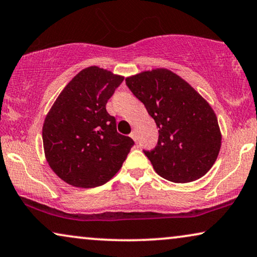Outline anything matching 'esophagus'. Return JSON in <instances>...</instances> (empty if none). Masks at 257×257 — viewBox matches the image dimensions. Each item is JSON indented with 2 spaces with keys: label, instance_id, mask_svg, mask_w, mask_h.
<instances>
[{
  "label": "esophagus",
  "instance_id": "obj_1",
  "mask_svg": "<svg viewBox=\"0 0 257 257\" xmlns=\"http://www.w3.org/2000/svg\"><path fill=\"white\" fill-rule=\"evenodd\" d=\"M130 137H131V138H132L133 141H135L136 143L138 142V138H137V132L135 131V130H133V131H132L131 133H130Z\"/></svg>",
  "mask_w": 257,
  "mask_h": 257
}]
</instances>
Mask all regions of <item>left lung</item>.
Segmentation results:
<instances>
[{"instance_id": "obj_1", "label": "left lung", "mask_w": 257, "mask_h": 257, "mask_svg": "<svg viewBox=\"0 0 257 257\" xmlns=\"http://www.w3.org/2000/svg\"><path fill=\"white\" fill-rule=\"evenodd\" d=\"M126 85L155 119L158 142L143 150L159 176L175 183L201 178L214 165L221 132L210 105L178 75L153 69L126 79Z\"/></svg>"}]
</instances>
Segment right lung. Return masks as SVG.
Listing matches in <instances>:
<instances>
[{"instance_id":"add662e5","label":"right lung","mask_w":257,"mask_h":257,"mask_svg":"<svg viewBox=\"0 0 257 257\" xmlns=\"http://www.w3.org/2000/svg\"><path fill=\"white\" fill-rule=\"evenodd\" d=\"M124 78L96 66L82 69L63 88L45 119L43 149L53 171L78 188L108 182L135 142L116 132L106 111L108 99Z\"/></svg>"}]
</instances>
